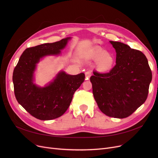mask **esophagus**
Listing matches in <instances>:
<instances>
[{"label": "esophagus", "instance_id": "1", "mask_svg": "<svg viewBox=\"0 0 158 158\" xmlns=\"http://www.w3.org/2000/svg\"><path fill=\"white\" fill-rule=\"evenodd\" d=\"M91 76H92V72H91L90 71H86L85 72V76H86V79H88Z\"/></svg>", "mask_w": 158, "mask_h": 158}]
</instances>
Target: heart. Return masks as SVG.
Returning a JSON list of instances; mask_svg holds the SVG:
<instances>
[{
	"label": "heart",
	"instance_id": "heart-1",
	"mask_svg": "<svg viewBox=\"0 0 158 158\" xmlns=\"http://www.w3.org/2000/svg\"><path fill=\"white\" fill-rule=\"evenodd\" d=\"M86 56L97 62V67L102 72L110 70L114 64V57L102 48H96L87 52Z\"/></svg>",
	"mask_w": 158,
	"mask_h": 158
}]
</instances>
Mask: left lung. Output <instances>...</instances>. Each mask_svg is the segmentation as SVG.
I'll list each match as a JSON object with an SVG mask.
<instances>
[{
  "label": "left lung",
  "instance_id": "8db88e82",
  "mask_svg": "<svg viewBox=\"0 0 158 158\" xmlns=\"http://www.w3.org/2000/svg\"><path fill=\"white\" fill-rule=\"evenodd\" d=\"M110 42L117 53L116 64L110 72H93L90 81L101 111L110 117L124 118L145 102L152 72L143 53L118 41Z\"/></svg>",
  "mask_w": 158,
  "mask_h": 158
}]
</instances>
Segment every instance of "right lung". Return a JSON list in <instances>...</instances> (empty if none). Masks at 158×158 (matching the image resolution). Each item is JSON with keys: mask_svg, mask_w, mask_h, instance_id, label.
Segmentation results:
<instances>
[{"mask_svg": "<svg viewBox=\"0 0 158 158\" xmlns=\"http://www.w3.org/2000/svg\"><path fill=\"white\" fill-rule=\"evenodd\" d=\"M70 38L26 48L13 73L14 92L18 102L32 117L41 120L57 118L67 110L75 92L85 81L84 73L69 75L64 71L45 87L33 83L36 64L46 56L59 55Z\"/></svg>", "mask_w": 158, "mask_h": 158, "instance_id": "add662e5", "label": "right lung"}]
</instances>
